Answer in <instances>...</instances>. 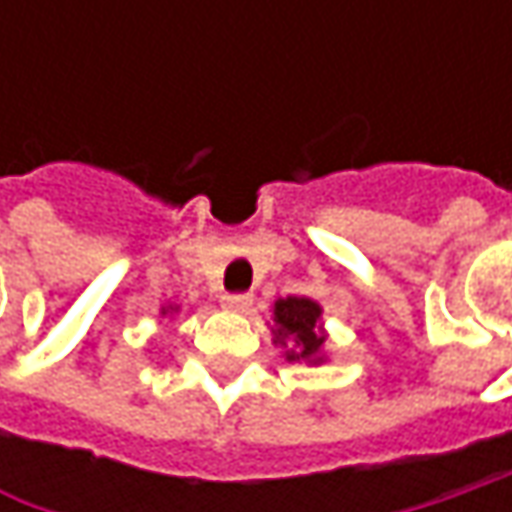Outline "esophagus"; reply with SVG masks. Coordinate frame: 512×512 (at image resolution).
I'll list each match as a JSON object with an SVG mask.
<instances>
[{"mask_svg":"<svg viewBox=\"0 0 512 512\" xmlns=\"http://www.w3.org/2000/svg\"><path fill=\"white\" fill-rule=\"evenodd\" d=\"M222 302H225V307H230V310H247V307L253 305V296H250V293H225Z\"/></svg>","mask_w":512,"mask_h":512,"instance_id":"obj_1","label":"esophagus"}]
</instances>
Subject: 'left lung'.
<instances>
[{
    "label": "left lung",
    "mask_w": 512,
    "mask_h": 512,
    "mask_svg": "<svg viewBox=\"0 0 512 512\" xmlns=\"http://www.w3.org/2000/svg\"><path fill=\"white\" fill-rule=\"evenodd\" d=\"M319 316L322 307L310 302L305 296H287L279 299L273 307V342L287 350V359H305V362H319V347L325 344V336H319Z\"/></svg>",
    "instance_id": "left-lung-1"
}]
</instances>
